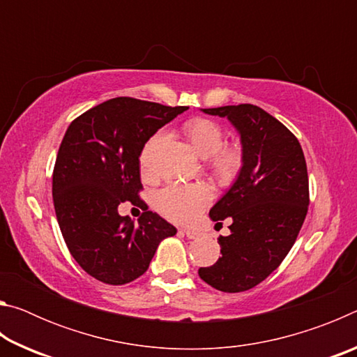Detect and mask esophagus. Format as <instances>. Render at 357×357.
<instances>
[{
    "label": "esophagus",
    "mask_w": 357,
    "mask_h": 357,
    "mask_svg": "<svg viewBox=\"0 0 357 357\" xmlns=\"http://www.w3.org/2000/svg\"><path fill=\"white\" fill-rule=\"evenodd\" d=\"M183 233H184L185 236L189 238V239H198V238L202 236L200 231H197V229H190V228H184Z\"/></svg>",
    "instance_id": "obj_1"
}]
</instances>
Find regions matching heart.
<instances>
[{"mask_svg":"<svg viewBox=\"0 0 357 357\" xmlns=\"http://www.w3.org/2000/svg\"><path fill=\"white\" fill-rule=\"evenodd\" d=\"M184 132L195 153L208 159L211 170L220 179L236 176L243 165V151L238 146H223L225 135L219 124L206 118H195L187 121ZM160 140L162 132H157L149 138L142 151L140 162L146 174L151 173V155ZM211 200H213V192L206 184L173 183L157 193V208L174 222H190Z\"/></svg>","mask_w":357,"mask_h":357,"instance_id":"b5f03b06","label":"heart"}]
</instances>
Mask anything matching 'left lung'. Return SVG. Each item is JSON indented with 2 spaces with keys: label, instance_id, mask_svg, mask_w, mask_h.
<instances>
[{
  "label": "left lung",
  "instance_id": "left-lung-1",
  "mask_svg": "<svg viewBox=\"0 0 357 357\" xmlns=\"http://www.w3.org/2000/svg\"><path fill=\"white\" fill-rule=\"evenodd\" d=\"M202 112L227 118L236 129L243 165L209 211L215 225L231 219L229 234L219 238L222 257L198 275L223 293L247 291L279 268L298 238L309 208L305 157L298 138L257 105Z\"/></svg>",
  "mask_w": 357,
  "mask_h": 357
}]
</instances>
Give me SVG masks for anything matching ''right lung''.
I'll return each instance as SVG.
<instances>
[{"mask_svg": "<svg viewBox=\"0 0 357 357\" xmlns=\"http://www.w3.org/2000/svg\"><path fill=\"white\" fill-rule=\"evenodd\" d=\"M187 108L114 98L66 130L53 170V204L70 255L99 282L138 279L160 241L176 234L138 198L140 155L149 138ZM126 199L145 208L137 222L117 213Z\"/></svg>", "mask_w": 357, "mask_h": 357, "instance_id": "1", "label": "right lung"}]
</instances>
